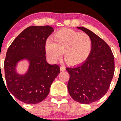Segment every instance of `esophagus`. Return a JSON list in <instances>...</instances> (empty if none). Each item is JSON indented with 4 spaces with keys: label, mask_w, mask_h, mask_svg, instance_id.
I'll return each mask as SVG.
<instances>
[{
    "label": "esophagus",
    "mask_w": 121,
    "mask_h": 121,
    "mask_svg": "<svg viewBox=\"0 0 121 121\" xmlns=\"http://www.w3.org/2000/svg\"><path fill=\"white\" fill-rule=\"evenodd\" d=\"M64 70H65V67L61 66L60 67V71H64Z\"/></svg>",
    "instance_id": "obj_1"
}]
</instances>
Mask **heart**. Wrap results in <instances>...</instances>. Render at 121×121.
<instances>
[{"label": "heart", "mask_w": 121, "mask_h": 121, "mask_svg": "<svg viewBox=\"0 0 121 121\" xmlns=\"http://www.w3.org/2000/svg\"><path fill=\"white\" fill-rule=\"evenodd\" d=\"M47 39L45 51L50 60L56 62L63 54L69 65H77L84 63L93 49V41L89 34L71 29H62Z\"/></svg>", "instance_id": "b5f03b06"}]
</instances>
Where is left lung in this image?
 I'll return each mask as SVG.
<instances>
[{
	"instance_id": "obj_1",
	"label": "left lung",
	"mask_w": 121,
	"mask_h": 121,
	"mask_svg": "<svg viewBox=\"0 0 121 121\" xmlns=\"http://www.w3.org/2000/svg\"><path fill=\"white\" fill-rule=\"evenodd\" d=\"M77 28L91 37L93 49L83 64L66 68L70 74L67 88L73 100L89 104L99 100L107 93L114 74V57L111 48L102 38L87 28Z\"/></svg>"
}]
</instances>
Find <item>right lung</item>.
Returning a JSON list of instances; mask_svg holds the SVG:
<instances>
[{
	"label": "right lung",
	"instance_id": "right-lung-1",
	"mask_svg": "<svg viewBox=\"0 0 121 121\" xmlns=\"http://www.w3.org/2000/svg\"><path fill=\"white\" fill-rule=\"evenodd\" d=\"M53 31L48 25L29 26L8 48L4 62L7 87L22 102L36 104L44 100L54 80L60 73L59 65L49 64L45 56L47 39ZM23 58L30 61V65L27 73L22 76L16 73L15 67Z\"/></svg>",
	"mask_w": 121,
	"mask_h": 121
}]
</instances>
